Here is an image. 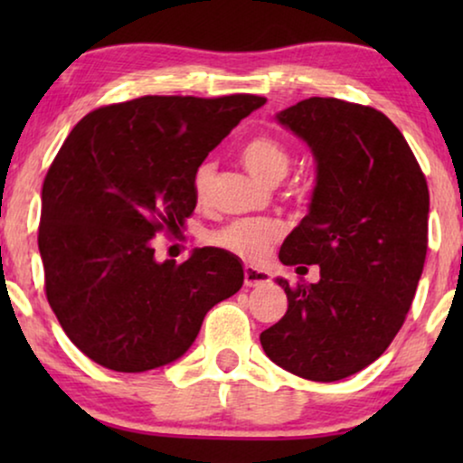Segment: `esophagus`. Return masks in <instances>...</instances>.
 Returning <instances> with one entry per match:
<instances>
[{"label":"esophagus","mask_w":463,"mask_h":463,"mask_svg":"<svg viewBox=\"0 0 463 463\" xmlns=\"http://www.w3.org/2000/svg\"><path fill=\"white\" fill-rule=\"evenodd\" d=\"M269 280H271L269 271L257 269V268H252V265H246V268H244V284H246V287H263V284H268Z\"/></svg>","instance_id":"esophagus-1"}]
</instances>
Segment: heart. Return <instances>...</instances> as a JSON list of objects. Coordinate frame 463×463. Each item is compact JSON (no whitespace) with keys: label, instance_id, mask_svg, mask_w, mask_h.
<instances>
[{"label":"heart","instance_id":"obj_1","mask_svg":"<svg viewBox=\"0 0 463 463\" xmlns=\"http://www.w3.org/2000/svg\"><path fill=\"white\" fill-rule=\"evenodd\" d=\"M242 162L249 173L263 185H278L290 168V154L276 137L259 135L242 147ZM217 166L202 162L194 175V194L200 202L211 194ZM282 236L280 225L274 221H236L213 236V242L233 252L244 261L259 263L269 255Z\"/></svg>","mask_w":463,"mask_h":463}]
</instances>
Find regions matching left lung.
Listing matches in <instances>:
<instances>
[{"mask_svg":"<svg viewBox=\"0 0 463 463\" xmlns=\"http://www.w3.org/2000/svg\"><path fill=\"white\" fill-rule=\"evenodd\" d=\"M276 119L316 160L307 214L280 261L320 265V280L293 288L276 278L288 309L259 339L284 371L339 382L375 363L407 318L428 250V183L402 132L373 107L312 97Z\"/></svg>","mask_w":463,"mask_h":463,"instance_id":"8db88e82","label":"left lung"}]
</instances>
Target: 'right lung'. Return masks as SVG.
I'll return each mask as SVG.
<instances>
[{
	"instance_id": "1",
	"label": "right lung",
	"mask_w": 463,
	"mask_h": 463,
	"mask_svg": "<svg viewBox=\"0 0 463 463\" xmlns=\"http://www.w3.org/2000/svg\"><path fill=\"white\" fill-rule=\"evenodd\" d=\"M255 94L141 97L107 105L69 132L42 187L37 246L46 297L67 337L94 363L143 373L175 363L202 320L244 282L223 249L156 261L151 240L195 208L194 175Z\"/></svg>"
}]
</instances>
